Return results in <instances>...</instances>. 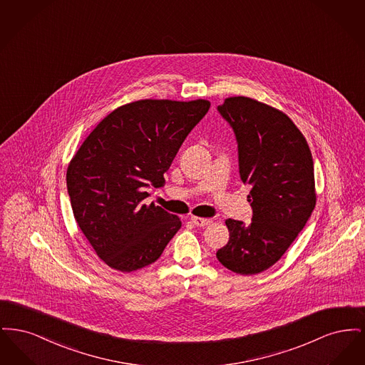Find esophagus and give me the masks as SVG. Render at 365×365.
Wrapping results in <instances>:
<instances>
[{
    "label": "esophagus",
    "instance_id": "obj_1",
    "mask_svg": "<svg viewBox=\"0 0 365 365\" xmlns=\"http://www.w3.org/2000/svg\"><path fill=\"white\" fill-rule=\"evenodd\" d=\"M191 222L197 227H205L209 226V225L212 223V219H204V217L192 216V217H191Z\"/></svg>",
    "mask_w": 365,
    "mask_h": 365
}]
</instances>
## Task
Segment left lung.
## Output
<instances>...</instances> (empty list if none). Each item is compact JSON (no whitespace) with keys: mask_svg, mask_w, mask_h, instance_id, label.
<instances>
[{"mask_svg":"<svg viewBox=\"0 0 365 365\" xmlns=\"http://www.w3.org/2000/svg\"><path fill=\"white\" fill-rule=\"evenodd\" d=\"M217 112L234 131L240 176L252 190V223L227 219L230 240L216 257L227 269L256 275L272 267L312 215L313 158L301 131L283 112L231 97Z\"/></svg>","mask_w":365,"mask_h":365,"instance_id":"obj_1","label":"left lung"}]
</instances>
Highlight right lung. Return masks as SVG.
Listing matches in <instances>:
<instances>
[{"instance_id": "right-lung-1", "label": "right lung", "mask_w": 365, "mask_h": 365, "mask_svg": "<svg viewBox=\"0 0 365 365\" xmlns=\"http://www.w3.org/2000/svg\"><path fill=\"white\" fill-rule=\"evenodd\" d=\"M210 103L142 100L100 123L67 170V190L78 226L109 267L131 272L161 256L182 222L145 204Z\"/></svg>"}]
</instances>
